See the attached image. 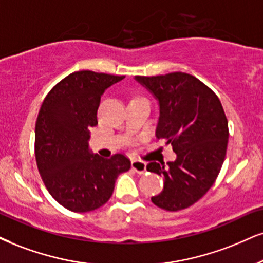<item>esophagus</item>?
Listing matches in <instances>:
<instances>
[{
	"label": "esophagus",
	"mask_w": 263,
	"mask_h": 263,
	"mask_svg": "<svg viewBox=\"0 0 263 263\" xmlns=\"http://www.w3.org/2000/svg\"><path fill=\"white\" fill-rule=\"evenodd\" d=\"M132 168L137 172L138 174H144L146 172V163L140 160L132 161Z\"/></svg>",
	"instance_id": "34e87169"
}]
</instances>
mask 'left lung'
I'll return each instance as SVG.
<instances>
[{
	"mask_svg": "<svg viewBox=\"0 0 263 263\" xmlns=\"http://www.w3.org/2000/svg\"><path fill=\"white\" fill-rule=\"evenodd\" d=\"M135 79L158 100L156 137L177 154L168 167L157 162L146 166L164 178L163 190L151 201L166 211L187 209L210 190L222 168L229 137L224 109L209 86L187 73Z\"/></svg>",
	"mask_w": 263,
	"mask_h": 263,
	"instance_id": "obj_1",
	"label": "left lung"
}]
</instances>
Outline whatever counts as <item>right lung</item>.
<instances>
[{
    "instance_id": "1",
    "label": "right lung",
    "mask_w": 263,
    "mask_h": 263,
    "mask_svg": "<svg viewBox=\"0 0 263 263\" xmlns=\"http://www.w3.org/2000/svg\"><path fill=\"white\" fill-rule=\"evenodd\" d=\"M124 76L80 70L45 97L35 124V158L51 196L67 210L89 212L112 196L117 177L130 170L123 154L102 158L89 150L90 128L107 87Z\"/></svg>"
}]
</instances>
